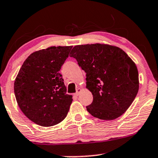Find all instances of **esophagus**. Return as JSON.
<instances>
[{
    "label": "esophagus",
    "instance_id": "obj_1",
    "mask_svg": "<svg viewBox=\"0 0 158 158\" xmlns=\"http://www.w3.org/2000/svg\"><path fill=\"white\" fill-rule=\"evenodd\" d=\"M81 89H80V88H78L77 89V93H76L74 95H75V96H79V94H80V93H81Z\"/></svg>",
    "mask_w": 158,
    "mask_h": 158
}]
</instances>
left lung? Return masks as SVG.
Wrapping results in <instances>:
<instances>
[{"label":"left lung","instance_id":"obj_1","mask_svg":"<svg viewBox=\"0 0 158 158\" xmlns=\"http://www.w3.org/2000/svg\"><path fill=\"white\" fill-rule=\"evenodd\" d=\"M70 56L86 73V87L93 96L88 112L105 120L123 114L139 87L137 67L128 55L119 47L95 44L75 46Z\"/></svg>","mask_w":158,"mask_h":158}]
</instances>
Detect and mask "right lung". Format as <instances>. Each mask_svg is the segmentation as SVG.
I'll use <instances>...</instances> for the list:
<instances>
[{
  "label": "right lung",
  "instance_id": "1",
  "mask_svg": "<svg viewBox=\"0 0 158 158\" xmlns=\"http://www.w3.org/2000/svg\"><path fill=\"white\" fill-rule=\"evenodd\" d=\"M72 47H51L35 52L25 60L15 81L18 106L32 122L44 127L65 118L72 95L59 71Z\"/></svg>",
  "mask_w": 158,
  "mask_h": 158
}]
</instances>
